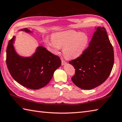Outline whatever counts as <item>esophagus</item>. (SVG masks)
<instances>
[{"instance_id":"34e87169","label":"esophagus","mask_w":122,"mask_h":122,"mask_svg":"<svg viewBox=\"0 0 122 122\" xmlns=\"http://www.w3.org/2000/svg\"><path fill=\"white\" fill-rule=\"evenodd\" d=\"M61 62H62V66L65 65L67 63V62H66V61L63 59H61Z\"/></svg>"}]
</instances>
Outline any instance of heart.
I'll list each match as a JSON object with an SVG mask.
<instances>
[{
    "label": "heart",
    "mask_w": 122,
    "mask_h": 122,
    "mask_svg": "<svg viewBox=\"0 0 122 122\" xmlns=\"http://www.w3.org/2000/svg\"><path fill=\"white\" fill-rule=\"evenodd\" d=\"M89 38L85 33L74 30L55 32L52 38H46L45 43L53 52L57 53L63 47V53L67 59H72L83 54L88 45Z\"/></svg>",
    "instance_id": "obj_1"
}]
</instances>
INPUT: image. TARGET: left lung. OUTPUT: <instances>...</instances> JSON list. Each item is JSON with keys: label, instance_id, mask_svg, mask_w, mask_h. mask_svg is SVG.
<instances>
[{"label": "left lung", "instance_id": "8db88e82", "mask_svg": "<svg viewBox=\"0 0 122 122\" xmlns=\"http://www.w3.org/2000/svg\"><path fill=\"white\" fill-rule=\"evenodd\" d=\"M96 29L88 47L81 56L69 62L76 69L72 82L81 89L91 90L100 85L113 67V47L106 29Z\"/></svg>", "mask_w": 122, "mask_h": 122}]
</instances>
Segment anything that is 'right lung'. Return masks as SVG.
Returning <instances> with one entry per match:
<instances>
[{
  "label": "right lung",
  "instance_id": "1",
  "mask_svg": "<svg viewBox=\"0 0 122 122\" xmlns=\"http://www.w3.org/2000/svg\"><path fill=\"white\" fill-rule=\"evenodd\" d=\"M20 31L31 32L27 28ZM14 41L13 36L6 50V64L11 76L17 83L30 89L38 90L45 86L61 65L60 57L43 46L37 47L31 56H20L13 46Z\"/></svg>",
  "mask_w": 122,
  "mask_h": 122
}]
</instances>
